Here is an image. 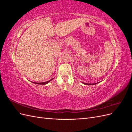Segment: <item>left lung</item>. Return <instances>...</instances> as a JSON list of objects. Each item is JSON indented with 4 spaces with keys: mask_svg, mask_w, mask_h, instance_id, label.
I'll use <instances>...</instances> for the list:
<instances>
[{
    "mask_svg": "<svg viewBox=\"0 0 132 132\" xmlns=\"http://www.w3.org/2000/svg\"><path fill=\"white\" fill-rule=\"evenodd\" d=\"M98 82H96V83H94V84H87V83H85V82H82V83L84 84H85V85H93L97 84L98 83Z\"/></svg>",
    "mask_w": 132,
    "mask_h": 132,
    "instance_id": "left-lung-1",
    "label": "left lung"
}]
</instances>
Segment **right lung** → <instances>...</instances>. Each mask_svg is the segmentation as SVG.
I'll return each mask as SVG.
<instances>
[{
	"mask_svg": "<svg viewBox=\"0 0 132 132\" xmlns=\"http://www.w3.org/2000/svg\"><path fill=\"white\" fill-rule=\"evenodd\" d=\"M53 79H51L50 80H49V81H46V82H32L33 83H34V84H39V85H46V84H48V83L50 81H51L52 80H53Z\"/></svg>",
	"mask_w": 132,
	"mask_h": 132,
	"instance_id": "right-lung-1",
	"label": "right lung"
}]
</instances>
